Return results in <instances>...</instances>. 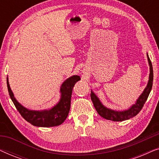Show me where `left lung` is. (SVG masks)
<instances>
[{
  "label": "left lung",
  "instance_id": "1",
  "mask_svg": "<svg viewBox=\"0 0 159 159\" xmlns=\"http://www.w3.org/2000/svg\"><path fill=\"white\" fill-rule=\"evenodd\" d=\"M148 61L149 66H150V75H149V80L148 82L146 88H145L140 96L137 100L136 103L133 104L129 109L123 111H114L109 108H106L104 106L101 102L100 101L94 93L91 91L90 97L92 100L93 105L97 112L98 113L100 116H101L103 118L108 119V120L114 121H121L127 120L132 117L135 116L142 109L143 106L147 101L148 97L151 93L152 89V85H153V66L148 55L147 54Z\"/></svg>",
  "mask_w": 159,
  "mask_h": 159
}]
</instances>
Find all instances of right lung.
Returning <instances> with one entry per match:
<instances>
[{
  "instance_id": "add662e5",
  "label": "right lung",
  "mask_w": 159,
  "mask_h": 159,
  "mask_svg": "<svg viewBox=\"0 0 159 159\" xmlns=\"http://www.w3.org/2000/svg\"><path fill=\"white\" fill-rule=\"evenodd\" d=\"M79 80H80V77L77 75H74L65 80L60 89L61 95L59 102L51 109L43 111L29 110L21 106L14 98L8 83V77L7 87L11 99L21 116L26 121L36 127H50L61 125L66 120L70 110L72 89L76 82Z\"/></svg>"
}]
</instances>
